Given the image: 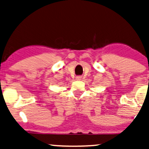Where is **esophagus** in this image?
Segmentation results:
<instances>
[{
	"instance_id": "obj_1",
	"label": "esophagus",
	"mask_w": 149,
	"mask_h": 149,
	"mask_svg": "<svg viewBox=\"0 0 149 149\" xmlns=\"http://www.w3.org/2000/svg\"><path fill=\"white\" fill-rule=\"evenodd\" d=\"M81 79H82V77H81V76H77V77H76V80H77V81L81 80Z\"/></svg>"
}]
</instances>
